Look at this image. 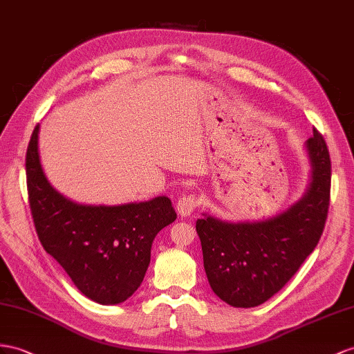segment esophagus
I'll use <instances>...</instances> for the list:
<instances>
[{
    "mask_svg": "<svg viewBox=\"0 0 354 354\" xmlns=\"http://www.w3.org/2000/svg\"><path fill=\"white\" fill-rule=\"evenodd\" d=\"M198 206V201L194 194H185L183 197H179V201L176 203V211L179 215L188 216L189 214H193L196 211V207Z\"/></svg>",
    "mask_w": 354,
    "mask_h": 354,
    "instance_id": "obj_1",
    "label": "esophagus"
}]
</instances>
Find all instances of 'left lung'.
Segmentation results:
<instances>
[{
    "instance_id": "8db88e82",
    "label": "left lung",
    "mask_w": 354,
    "mask_h": 354,
    "mask_svg": "<svg viewBox=\"0 0 354 354\" xmlns=\"http://www.w3.org/2000/svg\"><path fill=\"white\" fill-rule=\"evenodd\" d=\"M306 148L311 184L286 212L259 223H224L212 216L197 220L207 281L225 304L252 308L266 302L319 243L330 202V157L315 129Z\"/></svg>"
}]
</instances>
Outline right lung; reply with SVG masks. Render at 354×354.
Instances as JSON below:
<instances>
[{"label": "right lung", "instance_id": "right-lung-1", "mask_svg": "<svg viewBox=\"0 0 354 354\" xmlns=\"http://www.w3.org/2000/svg\"><path fill=\"white\" fill-rule=\"evenodd\" d=\"M35 125L26 149L28 201L46 252L86 297L102 305L127 301L142 284L156 234L176 220L166 196L121 206L79 205L61 196L43 174Z\"/></svg>", "mask_w": 354, "mask_h": 354}]
</instances>
